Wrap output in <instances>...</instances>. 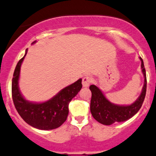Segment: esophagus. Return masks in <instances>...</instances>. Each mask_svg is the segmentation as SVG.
I'll return each instance as SVG.
<instances>
[{
  "mask_svg": "<svg viewBox=\"0 0 156 156\" xmlns=\"http://www.w3.org/2000/svg\"><path fill=\"white\" fill-rule=\"evenodd\" d=\"M92 82V78L90 76H85L82 79V85L83 87H88L90 85V84Z\"/></svg>",
  "mask_w": 156,
  "mask_h": 156,
  "instance_id": "esophagus-1",
  "label": "esophagus"
}]
</instances>
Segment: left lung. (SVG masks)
I'll use <instances>...</instances> for the list:
<instances>
[{
    "label": "left lung",
    "instance_id": "left-lung-1",
    "mask_svg": "<svg viewBox=\"0 0 156 156\" xmlns=\"http://www.w3.org/2000/svg\"><path fill=\"white\" fill-rule=\"evenodd\" d=\"M141 61V71L144 75V82L141 95L137 100L128 106H120L109 102L103 95L102 91L96 85H92L89 89L92 92L90 110L92 116L99 123L104 125H111L116 122H123L131 118L141 109L146 94L147 79L146 72L143 60Z\"/></svg>",
    "mask_w": 156,
    "mask_h": 156
}]
</instances>
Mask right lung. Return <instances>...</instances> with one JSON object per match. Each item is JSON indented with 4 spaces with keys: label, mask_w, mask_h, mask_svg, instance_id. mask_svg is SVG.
<instances>
[{
    "label": "right lung",
    "mask_w": 156,
    "mask_h": 156,
    "mask_svg": "<svg viewBox=\"0 0 156 156\" xmlns=\"http://www.w3.org/2000/svg\"><path fill=\"white\" fill-rule=\"evenodd\" d=\"M36 43L33 42L32 44ZM26 54L18 62L14 71L12 84V99L15 109L21 117L28 124L40 130H53L61 126L67 120L68 105L81 90V78L65 87L54 97L44 102H32L26 100L21 94L19 88L21 65Z\"/></svg>",
    "instance_id": "1"
}]
</instances>
